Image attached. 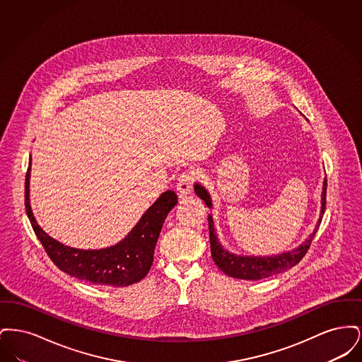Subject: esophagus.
Instances as JSON below:
<instances>
[{
  "label": "esophagus",
  "instance_id": "obj_1",
  "mask_svg": "<svg viewBox=\"0 0 362 362\" xmlns=\"http://www.w3.org/2000/svg\"><path fill=\"white\" fill-rule=\"evenodd\" d=\"M192 185H194V173H182V175L177 177V183H176V189H177L179 195H180V197H186L187 194L191 192Z\"/></svg>",
  "mask_w": 362,
  "mask_h": 362
}]
</instances>
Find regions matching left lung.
Masks as SVG:
<instances>
[{
    "instance_id": "8db88e82",
    "label": "left lung",
    "mask_w": 362,
    "mask_h": 362,
    "mask_svg": "<svg viewBox=\"0 0 362 362\" xmlns=\"http://www.w3.org/2000/svg\"><path fill=\"white\" fill-rule=\"evenodd\" d=\"M326 189H327V180L325 177L323 189H322L320 214H319V218L315 225L313 232L298 247L293 248L292 251H286V252L270 255V257L238 255V254L226 251L223 247V244L218 241L217 233L214 230L213 217H211V214H209V217H207L209 238H210V248H211V257H213L214 263L226 276L240 278V279H250V281H258L262 278H269V276L284 273L288 269H292L293 266H296L307 254L310 243L313 240V238L319 229V225L322 223V218H323V214L326 210ZM194 191L201 199L205 201L207 207H210V209L213 207L210 194L201 183L194 185Z\"/></svg>"
}]
</instances>
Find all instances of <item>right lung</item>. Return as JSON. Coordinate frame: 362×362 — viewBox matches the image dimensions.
Wrapping results in <instances>:
<instances>
[{"label":"right lung","instance_id":"obj_1","mask_svg":"<svg viewBox=\"0 0 362 362\" xmlns=\"http://www.w3.org/2000/svg\"><path fill=\"white\" fill-rule=\"evenodd\" d=\"M30 176L31 156L25 175V211L35 235L59 270L90 284L107 286H129L149 273L163 224L177 204L173 189L163 192L127 236L115 245L100 250H80L52 239L36 223L30 204Z\"/></svg>","mask_w":362,"mask_h":362}]
</instances>
